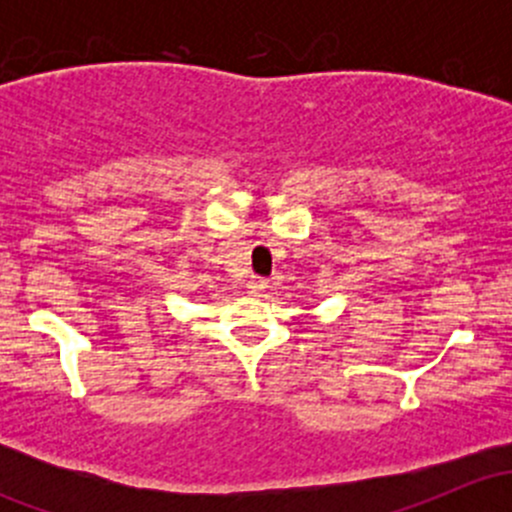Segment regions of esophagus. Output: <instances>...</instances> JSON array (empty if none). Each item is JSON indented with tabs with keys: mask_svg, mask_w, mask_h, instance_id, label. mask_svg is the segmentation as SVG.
Here are the masks:
<instances>
[{
	"mask_svg": "<svg viewBox=\"0 0 512 512\" xmlns=\"http://www.w3.org/2000/svg\"><path fill=\"white\" fill-rule=\"evenodd\" d=\"M267 287H270V282H267L265 277H250V282H247V289H250L252 294H260V292H265Z\"/></svg>",
	"mask_w": 512,
	"mask_h": 512,
	"instance_id": "34e87169",
	"label": "esophagus"
}]
</instances>
